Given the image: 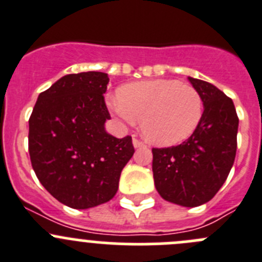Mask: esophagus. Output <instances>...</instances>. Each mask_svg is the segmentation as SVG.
<instances>
[{
	"mask_svg": "<svg viewBox=\"0 0 262 262\" xmlns=\"http://www.w3.org/2000/svg\"><path fill=\"white\" fill-rule=\"evenodd\" d=\"M133 144H134V148H141V146H144V144L141 143L140 140H138L136 138L133 139Z\"/></svg>",
	"mask_w": 262,
	"mask_h": 262,
	"instance_id": "esophagus-1",
	"label": "esophagus"
}]
</instances>
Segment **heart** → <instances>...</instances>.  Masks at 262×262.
<instances>
[{
  "label": "heart",
  "instance_id": "obj_1",
  "mask_svg": "<svg viewBox=\"0 0 262 262\" xmlns=\"http://www.w3.org/2000/svg\"><path fill=\"white\" fill-rule=\"evenodd\" d=\"M106 105L124 123L141 121L144 138L158 146L176 145L190 138L203 116L201 94L176 79L124 84L118 98H106Z\"/></svg>",
  "mask_w": 262,
  "mask_h": 262
}]
</instances>
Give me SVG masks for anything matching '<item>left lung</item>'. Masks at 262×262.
I'll return each instance as SVG.
<instances>
[{
    "label": "left lung",
    "instance_id": "1",
    "mask_svg": "<svg viewBox=\"0 0 262 262\" xmlns=\"http://www.w3.org/2000/svg\"><path fill=\"white\" fill-rule=\"evenodd\" d=\"M201 94L203 116L190 138L154 148L153 176L159 195L183 207L207 203L225 183L236 151L239 119L231 99L212 83L188 77Z\"/></svg>",
    "mask_w": 262,
    "mask_h": 262
}]
</instances>
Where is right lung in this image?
I'll use <instances>...</instances> for the list:
<instances>
[{
  "label": "right lung",
  "instance_id": "obj_1",
  "mask_svg": "<svg viewBox=\"0 0 262 262\" xmlns=\"http://www.w3.org/2000/svg\"><path fill=\"white\" fill-rule=\"evenodd\" d=\"M103 72L67 74L41 92L29 118V156L39 183L76 210L106 203L135 153L131 136L106 133Z\"/></svg>",
  "mask_w": 262,
  "mask_h": 262
}]
</instances>
